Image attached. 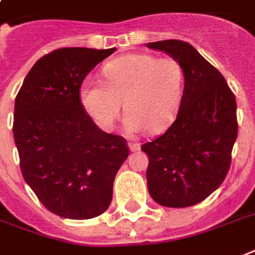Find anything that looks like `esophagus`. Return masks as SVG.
Instances as JSON below:
<instances>
[{"instance_id":"esophagus-1","label":"esophagus","mask_w":255,"mask_h":255,"mask_svg":"<svg viewBox=\"0 0 255 255\" xmlns=\"http://www.w3.org/2000/svg\"><path fill=\"white\" fill-rule=\"evenodd\" d=\"M128 147H129V149H131L132 152H135V151H139V149H140V144H139V143H133V141L128 143Z\"/></svg>"}]
</instances>
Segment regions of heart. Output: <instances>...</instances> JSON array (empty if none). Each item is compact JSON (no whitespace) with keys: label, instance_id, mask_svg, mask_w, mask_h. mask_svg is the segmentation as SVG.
I'll list each match as a JSON object with an SVG mask.
<instances>
[{"label":"heart","instance_id":"obj_1","mask_svg":"<svg viewBox=\"0 0 255 255\" xmlns=\"http://www.w3.org/2000/svg\"><path fill=\"white\" fill-rule=\"evenodd\" d=\"M104 84L92 79L80 87V102L95 123L106 131L119 119L122 104L128 132L166 129L179 110L183 68L178 60L131 53L103 67Z\"/></svg>","mask_w":255,"mask_h":255}]
</instances>
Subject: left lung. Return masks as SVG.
<instances>
[{"instance_id":"left-lung-1","label":"left lung","mask_w":255,"mask_h":255,"mask_svg":"<svg viewBox=\"0 0 255 255\" xmlns=\"http://www.w3.org/2000/svg\"><path fill=\"white\" fill-rule=\"evenodd\" d=\"M183 68L184 89L178 115L163 135L141 145L148 155V192L166 207L205 201L230 170L238 136L237 102L222 73L191 44L180 40L148 42Z\"/></svg>"}]
</instances>
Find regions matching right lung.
I'll return each mask as SVG.
<instances>
[{
    "label": "right lung",
    "instance_id": "add662e5",
    "mask_svg": "<svg viewBox=\"0 0 255 255\" xmlns=\"http://www.w3.org/2000/svg\"><path fill=\"white\" fill-rule=\"evenodd\" d=\"M116 48H60L42 56L14 103L13 135L25 182L58 217L95 218L112 201L129 148L102 131L80 102L85 76Z\"/></svg>",
    "mask_w": 255,
    "mask_h": 255
}]
</instances>
